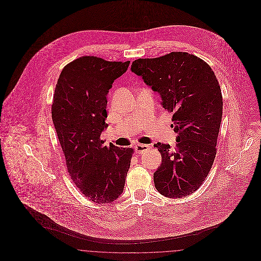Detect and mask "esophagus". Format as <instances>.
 Wrapping results in <instances>:
<instances>
[{
	"label": "esophagus",
	"instance_id": "1",
	"mask_svg": "<svg viewBox=\"0 0 261 261\" xmlns=\"http://www.w3.org/2000/svg\"><path fill=\"white\" fill-rule=\"evenodd\" d=\"M149 148V145H142V144H138V145H136V146H135V150H136L137 152H142V151H144V150H146V149H148Z\"/></svg>",
	"mask_w": 261,
	"mask_h": 261
}]
</instances>
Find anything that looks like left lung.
Wrapping results in <instances>:
<instances>
[{
    "mask_svg": "<svg viewBox=\"0 0 261 261\" xmlns=\"http://www.w3.org/2000/svg\"><path fill=\"white\" fill-rule=\"evenodd\" d=\"M130 70L158 92L162 107L173 112L176 148L158 143L162 164L153 173L155 189L169 198L195 192L210 172L222 119L220 85L211 67L186 52L135 60Z\"/></svg>",
    "mask_w": 261,
    "mask_h": 261,
    "instance_id": "left-lung-1",
    "label": "left lung"
}]
</instances>
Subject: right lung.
<instances>
[{"label":"right lung","mask_w":261,"mask_h":261,"mask_svg":"<svg viewBox=\"0 0 261 261\" xmlns=\"http://www.w3.org/2000/svg\"><path fill=\"white\" fill-rule=\"evenodd\" d=\"M126 62L83 56L67 64L57 81L52 119L73 183L89 200L111 203L125 184L134 149L105 145L108 94Z\"/></svg>","instance_id":"add662e5"}]
</instances>
